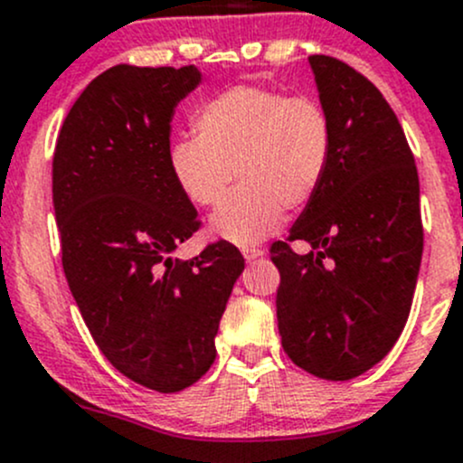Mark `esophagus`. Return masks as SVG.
<instances>
[{
  "instance_id": "34e87169",
  "label": "esophagus",
  "mask_w": 463,
  "mask_h": 463,
  "mask_svg": "<svg viewBox=\"0 0 463 463\" xmlns=\"http://www.w3.org/2000/svg\"><path fill=\"white\" fill-rule=\"evenodd\" d=\"M263 254H265V250H260V247H245V250H242V256H245L247 263H251V260L260 259V256H263Z\"/></svg>"
}]
</instances>
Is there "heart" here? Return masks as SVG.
<instances>
[{
    "mask_svg": "<svg viewBox=\"0 0 463 463\" xmlns=\"http://www.w3.org/2000/svg\"><path fill=\"white\" fill-rule=\"evenodd\" d=\"M192 128L169 146L171 178L189 203L216 207L236 175L241 184L212 216V232L233 245H256L285 209L312 203L335 156V122L317 98L254 84L200 104Z\"/></svg>",
    "mask_w": 463,
    "mask_h": 463,
    "instance_id": "obj_1",
    "label": "heart"
}]
</instances>
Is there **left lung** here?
Returning <instances> with one entry per match:
<instances>
[{
	"mask_svg": "<svg viewBox=\"0 0 463 463\" xmlns=\"http://www.w3.org/2000/svg\"><path fill=\"white\" fill-rule=\"evenodd\" d=\"M309 64L335 122V156L289 236L269 247L276 318L298 368L347 381L379 364L408 321L423 251L419 175L381 90L336 57ZM297 240L313 250L297 255Z\"/></svg>",
	"mask_w": 463,
	"mask_h": 463,
	"instance_id": "left-lung-1",
	"label": "left lung"
}]
</instances>
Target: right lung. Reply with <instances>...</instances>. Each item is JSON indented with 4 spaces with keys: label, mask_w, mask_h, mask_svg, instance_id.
Here are the masks:
<instances>
[{
    "label": "right lung",
    "mask_w": 463,
    "mask_h": 463,
    "mask_svg": "<svg viewBox=\"0 0 463 463\" xmlns=\"http://www.w3.org/2000/svg\"><path fill=\"white\" fill-rule=\"evenodd\" d=\"M196 66L104 71L71 107L53 154L61 267L95 345L127 379L180 392L212 368L245 259L227 241L171 251L203 222L169 171L174 109Z\"/></svg>",
    "instance_id": "obj_1"
}]
</instances>
